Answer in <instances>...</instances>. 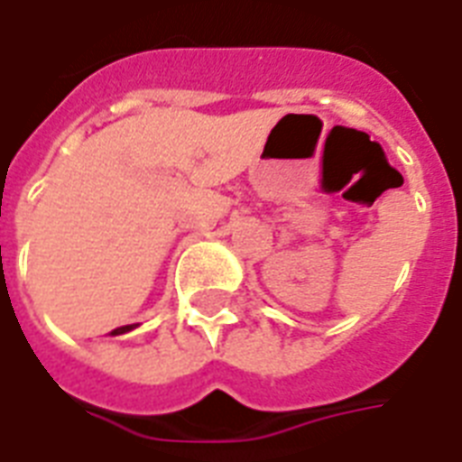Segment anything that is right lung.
<instances>
[{"instance_id":"1","label":"right lung","mask_w":462,"mask_h":462,"mask_svg":"<svg viewBox=\"0 0 462 462\" xmlns=\"http://www.w3.org/2000/svg\"><path fill=\"white\" fill-rule=\"evenodd\" d=\"M128 329H133V327H121V329H114L111 334H123V331H128Z\"/></svg>"}]
</instances>
